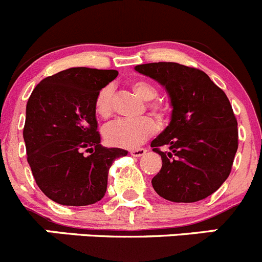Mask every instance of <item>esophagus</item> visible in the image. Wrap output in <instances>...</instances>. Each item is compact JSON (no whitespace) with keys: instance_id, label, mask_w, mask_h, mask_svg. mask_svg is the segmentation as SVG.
Listing matches in <instances>:
<instances>
[{"instance_id":"obj_1","label":"esophagus","mask_w":262,"mask_h":262,"mask_svg":"<svg viewBox=\"0 0 262 262\" xmlns=\"http://www.w3.org/2000/svg\"><path fill=\"white\" fill-rule=\"evenodd\" d=\"M145 153H146V149H144V148L133 149V150H129V154L134 157H143Z\"/></svg>"}]
</instances>
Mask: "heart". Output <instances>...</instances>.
<instances>
[{"label": "heart", "mask_w": 262, "mask_h": 262, "mask_svg": "<svg viewBox=\"0 0 262 262\" xmlns=\"http://www.w3.org/2000/svg\"><path fill=\"white\" fill-rule=\"evenodd\" d=\"M131 89L143 100L148 101L146 106L156 116H162L164 106L161 101L153 100L158 94V90L150 82L145 79H136L131 82ZM151 101L149 102L148 100ZM95 112L100 118L106 119L113 112V91L112 87L106 86L98 94L95 99ZM157 129V123L150 117H143L136 121L117 119L104 128V139L106 143L117 148L133 149L141 145L149 136L153 135Z\"/></svg>", "instance_id": "heart-1"}]
</instances>
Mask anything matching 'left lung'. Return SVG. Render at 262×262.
<instances>
[{"mask_svg": "<svg viewBox=\"0 0 262 262\" xmlns=\"http://www.w3.org/2000/svg\"><path fill=\"white\" fill-rule=\"evenodd\" d=\"M135 69L163 84L172 105L170 124L150 144L162 158L154 190L171 202L207 198L230 175L238 149V122L228 96L193 67L161 61ZM164 145L170 152L160 150Z\"/></svg>", "mask_w": 262, "mask_h": 262, "instance_id": "obj_1", "label": "left lung"}]
</instances>
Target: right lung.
<instances>
[{"label": "right lung", "instance_id": "obj_1", "mask_svg": "<svg viewBox=\"0 0 262 262\" xmlns=\"http://www.w3.org/2000/svg\"><path fill=\"white\" fill-rule=\"evenodd\" d=\"M117 76L114 69L69 68L42 79L28 99L27 161L38 188L56 203L100 201L112 163L127 156L124 149L101 145L95 117L96 96Z\"/></svg>", "mask_w": 262, "mask_h": 262}]
</instances>
